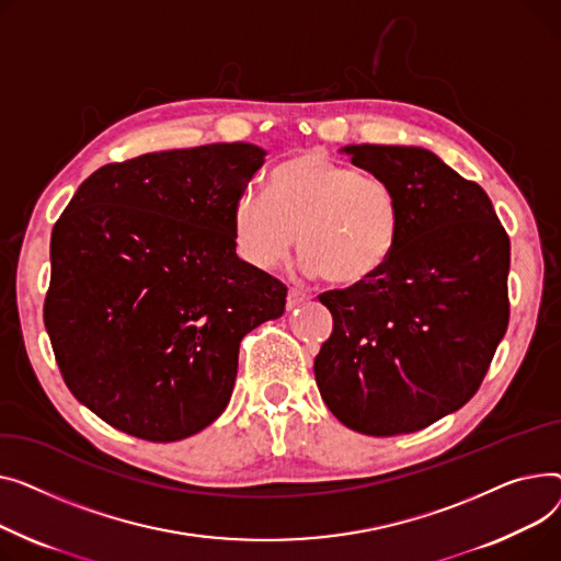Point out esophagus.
Returning a JSON list of instances; mask_svg holds the SVG:
<instances>
[{"label": "esophagus", "mask_w": 561, "mask_h": 561, "mask_svg": "<svg viewBox=\"0 0 561 561\" xmlns=\"http://www.w3.org/2000/svg\"><path fill=\"white\" fill-rule=\"evenodd\" d=\"M306 301H308V294H304V291H299V289H289V291H287V310L299 308V306L306 304Z\"/></svg>", "instance_id": "1"}]
</instances>
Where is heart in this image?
Here are the masks:
<instances>
[{"label":"heart","instance_id":"1","mask_svg":"<svg viewBox=\"0 0 561 561\" xmlns=\"http://www.w3.org/2000/svg\"><path fill=\"white\" fill-rule=\"evenodd\" d=\"M230 226L240 257L255 270L278 267L299 236L308 276L355 287L378 276L397 249L401 206L385 179L308 149L272 172L270 199L240 194Z\"/></svg>","mask_w":561,"mask_h":561}]
</instances>
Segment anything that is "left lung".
I'll return each mask as SVG.
<instances>
[{
	"label": "left lung",
	"mask_w": 561,
	"mask_h": 561,
	"mask_svg": "<svg viewBox=\"0 0 561 561\" xmlns=\"http://www.w3.org/2000/svg\"><path fill=\"white\" fill-rule=\"evenodd\" d=\"M399 196V242L371 280L325 291L333 333L314 357L321 399L346 427L423 431L478 391L510 321V238L486 192L433 151L348 145Z\"/></svg>",
	"instance_id": "8db88e82"
}]
</instances>
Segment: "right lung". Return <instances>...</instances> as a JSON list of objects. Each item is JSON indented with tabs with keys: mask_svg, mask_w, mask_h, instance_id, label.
Wrapping results in <instances>:
<instances>
[{
	"mask_svg": "<svg viewBox=\"0 0 561 561\" xmlns=\"http://www.w3.org/2000/svg\"><path fill=\"white\" fill-rule=\"evenodd\" d=\"M249 142L145 153L88 176L51 230L45 328L99 419L179 442L228 405L240 342L287 287L236 253L233 204L265 164Z\"/></svg>",
	"mask_w": 561,
	"mask_h": 561,
	"instance_id": "obj_1",
	"label": "right lung"
}]
</instances>
